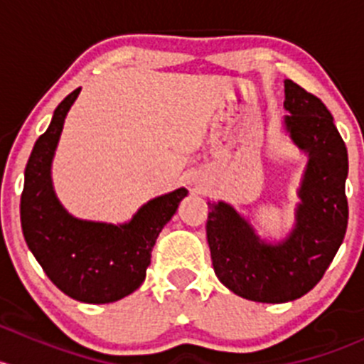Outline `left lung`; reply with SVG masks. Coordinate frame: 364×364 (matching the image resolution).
Masks as SVG:
<instances>
[{"instance_id": "obj_1", "label": "left lung", "mask_w": 364, "mask_h": 364, "mask_svg": "<svg viewBox=\"0 0 364 364\" xmlns=\"http://www.w3.org/2000/svg\"><path fill=\"white\" fill-rule=\"evenodd\" d=\"M284 86V128L308 159L291 232L266 241L230 204L208 203L205 232L216 277L257 303H287L310 292L335 259L348 220V156L331 112L291 79Z\"/></svg>"}]
</instances>
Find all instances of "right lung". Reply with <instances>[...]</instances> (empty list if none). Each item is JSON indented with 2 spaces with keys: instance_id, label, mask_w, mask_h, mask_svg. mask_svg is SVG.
I'll use <instances>...</instances> for the list:
<instances>
[{
  "instance_id": "right-lung-1",
  "label": "right lung",
  "mask_w": 364,
  "mask_h": 364,
  "mask_svg": "<svg viewBox=\"0 0 364 364\" xmlns=\"http://www.w3.org/2000/svg\"><path fill=\"white\" fill-rule=\"evenodd\" d=\"M79 93L80 87L58 105L49 128L33 146L24 171L21 225L28 248L61 292L80 303L104 304L141 287L156 237L188 190L148 200L124 223L70 215L54 192L50 168L65 117Z\"/></svg>"
}]
</instances>
